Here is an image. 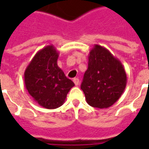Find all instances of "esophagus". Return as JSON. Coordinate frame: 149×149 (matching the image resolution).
Returning a JSON list of instances; mask_svg holds the SVG:
<instances>
[{
    "label": "esophagus",
    "mask_w": 149,
    "mask_h": 149,
    "mask_svg": "<svg viewBox=\"0 0 149 149\" xmlns=\"http://www.w3.org/2000/svg\"><path fill=\"white\" fill-rule=\"evenodd\" d=\"M73 82H74L75 85H77H77H79V84H80V81H79V79L77 77L73 79Z\"/></svg>",
    "instance_id": "obj_1"
}]
</instances>
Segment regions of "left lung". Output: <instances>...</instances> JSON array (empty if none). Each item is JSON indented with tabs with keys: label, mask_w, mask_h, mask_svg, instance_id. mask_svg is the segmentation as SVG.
<instances>
[{
	"label": "left lung",
	"mask_w": 149,
	"mask_h": 149,
	"mask_svg": "<svg viewBox=\"0 0 149 149\" xmlns=\"http://www.w3.org/2000/svg\"><path fill=\"white\" fill-rule=\"evenodd\" d=\"M81 88L92 107L107 109L121 97L127 75L122 63L104 47L95 45L88 55Z\"/></svg>",
	"instance_id": "obj_1"
}]
</instances>
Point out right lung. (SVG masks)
Returning <instances> with one entry per match:
<instances>
[{
  "label": "right lung",
  "instance_id": "right-lung-1",
  "mask_svg": "<svg viewBox=\"0 0 149 149\" xmlns=\"http://www.w3.org/2000/svg\"><path fill=\"white\" fill-rule=\"evenodd\" d=\"M59 52L53 45L39 50L24 71L25 88L39 105L48 109L61 106L74 86L57 65Z\"/></svg>",
  "mask_w": 149,
  "mask_h": 149
}]
</instances>
